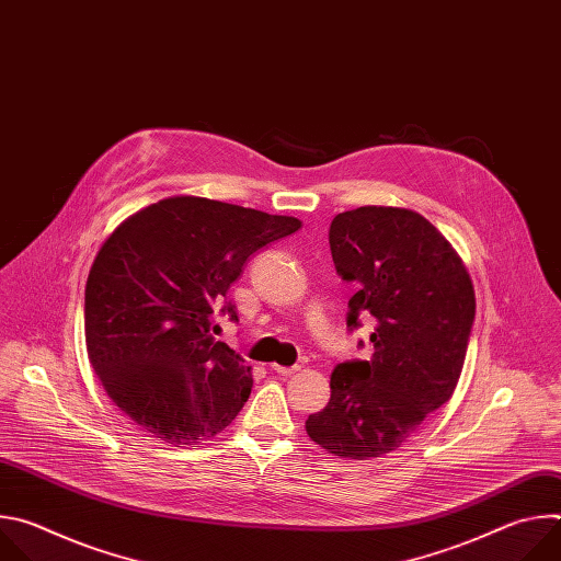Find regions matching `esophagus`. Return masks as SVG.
Masks as SVG:
<instances>
[{
    "instance_id": "34e87169",
    "label": "esophagus",
    "mask_w": 561,
    "mask_h": 561,
    "mask_svg": "<svg viewBox=\"0 0 561 561\" xmlns=\"http://www.w3.org/2000/svg\"><path fill=\"white\" fill-rule=\"evenodd\" d=\"M271 370L277 373V375H284V377H290V375L299 373L301 366H279V364H271Z\"/></svg>"
}]
</instances>
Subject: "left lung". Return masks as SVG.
Returning <instances> with one entry per match:
<instances>
[{
    "mask_svg": "<svg viewBox=\"0 0 561 561\" xmlns=\"http://www.w3.org/2000/svg\"><path fill=\"white\" fill-rule=\"evenodd\" d=\"M342 279L355 282L351 329L375 319L373 355L335 366L327 409L308 437L344 459H370L409 442L459 381L474 319V288L448 239L420 213L359 206L329 230Z\"/></svg>",
    "mask_w": 561,
    "mask_h": 561,
    "instance_id": "8db88e82",
    "label": "left lung"
}]
</instances>
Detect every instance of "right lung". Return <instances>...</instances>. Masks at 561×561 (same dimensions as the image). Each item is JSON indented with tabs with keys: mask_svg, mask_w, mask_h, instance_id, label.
<instances>
[{
	"mask_svg": "<svg viewBox=\"0 0 561 561\" xmlns=\"http://www.w3.org/2000/svg\"><path fill=\"white\" fill-rule=\"evenodd\" d=\"M301 221L178 195L126 217L91 266L87 351L106 394L144 433L193 446L247 404L251 366L210 335L247 260ZM237 319L232 306H221Z\"/></svg>",
	"mask_w": 561,
	"mask_h": 561,
	"instance_id": "right-lung-1",
	"label": "right lung"
}]
</instances>
